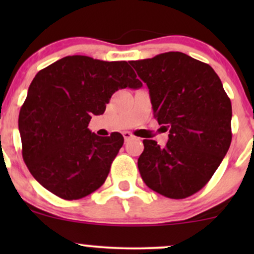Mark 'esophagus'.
I'll return each instance as SVG.
<instances>
[{
  "instance_id": "esophagus-1",
  "label": "esophagus",
  "mask_w": 254,
  "mask_h": 254,
  "mask_svg": "<svg viewBox=\"0 0 254 254\" xmlns=\"http://www.w3.org/2000/svg\"><path fill=\"white\" fill-rule=\"evenodd\" d=\"M123 136L125 141H129L130 138H132V133L129 132V131H125V132H123Z\"/></svg>"
}]
</instances>
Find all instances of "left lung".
<instances>
[{"label":"left lung","mask_w":254,"mask_h":254,"mask_svg":"<svg viewBox=\"0 0 254 254\" xmlns=\"http://www.w3.org/2000/svg\"><path fill=\"white\" fill-rule=\"evenodd\" d=\"M149 88L154 117L170 129L160 147L144 139L138 170L148 188L183 199L206 185L232 142V104L209 64L183 52L129 62Z\"/></svg>","instance_id":"1"}]
</instances>
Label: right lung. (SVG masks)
Returning a JSON list of instances; mask_svg holds the SVG:
<instances>
[{
	"mask_svg": "<svg viewBox=\"0 0 254 254\" xmlns=\"http://www.w3.org/2000/svg\"><path fill=\"white\" fill-rule=\"evenodd\" d=\"M125 61L66 56L36 75L19 113L22 157L40 185L60 198L80 199L98 190L124 143L119 132L97 136L92 116L103 115L118 89L142 82Z\"/></svg>",
	"mask_w": 254,
	"mask_h": 254,
	"instance_id": "1",
	"label": "right lung"
}]
</instances>
